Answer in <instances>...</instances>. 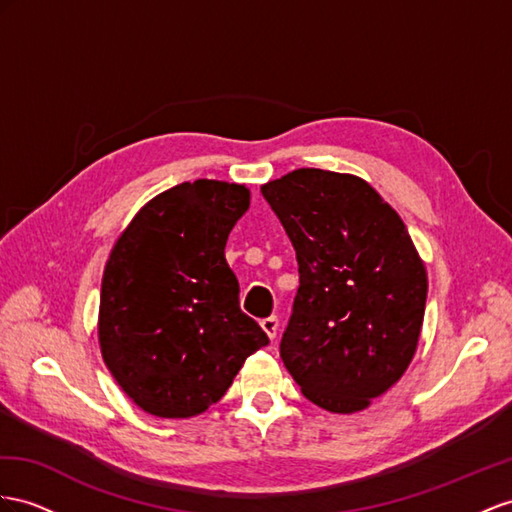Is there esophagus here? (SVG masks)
<instances>
[{
	"mask_svg": "<svg viewBox=\"0 0 512 512\" xmlns=\"http://www.w3.org/2000/svg\"><path fill=\"white\" fill-rule=\"evenodd\" d=\"M261 329L266 331V335L270 339H277V331H279V318L277 316H270L261 320Z\"/></svg>",
	"mask_w": 512,
	"mask_h": 512,
	"instance_id": "34e87169",
	"label": "esophagus"
}]
</instances>
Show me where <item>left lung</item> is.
<instances>
[{"instance_id": "8db88e82", "label": "left lung", "mask_w": 512, "mask_h": 512, "mask_svg": "<svg viewBox=\"0 0 512 512\" xmlns=\"http://www.w3.org/2000/svg\"><path fill=\"white\" fill-rule=\"evenodd\" d=\"M290 238L300 285L281 359L305 398L363 411L409 368L428 281L409 231L372 186L298 168L261 186Z\"/></svg>"}]
</instances>
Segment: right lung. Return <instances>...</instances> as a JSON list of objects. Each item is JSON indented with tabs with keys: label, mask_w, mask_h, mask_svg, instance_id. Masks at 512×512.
<instances>
[{
	"label": "right lung",
	"mask_w": 512,
	"mask_h": 512,
	"mask_svg": "<svg viewBox=\"0 0 512 512\" xmlns=\"http://www.w3.org/2000/svg\"><path fill=\"white\" fill-rule=\"evenodd\" d=\"M248 209L238 183H179L144 205L114 244L101 281L99 344L142 411L192 417L218 402L246 357L268 344L240 309L225 259Z\"/></svg>",
	"instance_id": "right-lung-1"
}]
</instances>
